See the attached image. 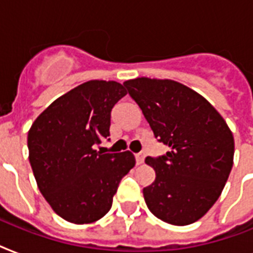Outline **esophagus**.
<instances>
[{"label":"esophagus","instance_id":"1","mask_svg":"<svg viewBox=\"0 0 253 253\" xmlns=\"http://www.w3.org/2000/svg\"><path fill=\"white\" fill-rule=\"evenodd\" d=\"M144 158H146V155H144V154H136V155H135V160H136V164H138V166L143 164V162H144Z\"/></svg>","mask_w":253,"mask_h":253}]
</instances>
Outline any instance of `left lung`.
<instances>
[{"label":"left lung","mask_w":253,"mask_h":253,"mask_svg":"<svg viewBox=\"0 0 253 253\" xmlns=\"http://www.w3.org/2000/svg\"><path fill=\"white\" fill-rule=\"evenodd\" d=\"M155 138L169 147L148 158L156 177L143 196L150 211L174 226L206 214L219 198L234 164V136L208 99L173 80L139 77L125 81Z\"/></svg>","instance_id":"8db88e82"}]
</instances>
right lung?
<instances>
[{
    "mask_svg": "<svg viewBox=\"0 0 253 253\" xmlns=\"http://www.w3.org/2000/svg\"><path fill=\"white\" fill-rule=\"evenodd\" d=\"M127 94L117 81L90 80L55 99L29 130V160L38 188L71 223L106 215L123 176L135 166L130 151L93 148L110 132L111 109Z\"/></svg>",
    "mask_w": 253,
    "mask_h": 253,
    "instance_id": "obj_1",
    "label": "right lung"
}]
</instances>
